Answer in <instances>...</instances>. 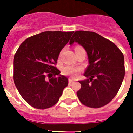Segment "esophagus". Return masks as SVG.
<instances>
[{
	"label": "esophagus",
	"mask_w": 133,
	"mask_h": 133,
	"mask_svg": "<svg viewBox=\"0 0 133 133\" xmlns=\"http://www.w3.org/2000/svg\"><path fill=\"white\" fill-rule=\"evenodd\" d=\"M74 82V81L72 79H71V78H69V83H70V84H71V83H72Z\"/></svg>",
	"instance_id": "obj_1"
}]
</instances>
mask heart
Masks as SVG:
<instances>
[{"label":"heart","mask_w":133,"mask_h":133,"mask_svg":"<svg viewBox=\"0 0 133 133\" xmlns=\"http://www.w3.org/2000/svg\"><path fill=\"white\" fill-rule=\"evenodd\" d=\"M81 47L77 46L76 48ZM82 71V68L81 66H65L62 69V72L63 75L70 76L71 77H77V75Z\"/></svg>","instance_id":"1"}]
</instances>
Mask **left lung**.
<instances>
[{
  "label": "left lung",
  "mask_w": 133,
  "mask_h": 133,
  "mask_svg": "<svg viewBox=\"0 0 133 133\" xmlns=\"http://www.w3.org/2000/svg\"><path fill=\"white\" fill-rule=\"evenodd\" d=\"M81 44L87 53L89 66L80 81L77 92L81 103L90 108L107 104L118 92L124 79V56L112 42L98 34L79 30L72 35L69 44Z\"/></svg>",
  "instance_id": "left-lung-1"
}]
</instances>
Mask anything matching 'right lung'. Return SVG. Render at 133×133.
<instances>
[{"instance_id":"add662e5","label":"right lung","mask_w":133,"mask_h":133,"mask_svg":"<svg viewBox=\"0 0 133 133\" xmlns=\"http://www.w3.org/2000/svg\"><path fill=\"white\" fill-rule=\"evenodd\" d=\"M73 32H43L26 38L15 53L14 82L21 97L32 107H51L67 87L69 80L60 75L55 64Z\"/></svg>"}]
</instances>
